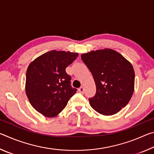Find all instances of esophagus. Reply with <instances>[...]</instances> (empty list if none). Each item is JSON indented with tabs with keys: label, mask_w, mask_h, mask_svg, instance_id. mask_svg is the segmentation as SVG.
Instances as JSON below:
<instances>
[{
	"label": "esophagus",
	"mask_w": 154,
	"mask_h": 154,
	"mask_svg": "<svg viewBox=\"0 0 154 154\" xmlns=\"http://www.w3.org/2000/svg\"><path fill=\"white\" fill-rule=\"evenodd\" d=\"M79 92L80 93H82V94H83V92H84V88H83V86H82V87H80V88H79Z\"/></svg>",
	"instance_id": "34e87169"
}]
</instances>
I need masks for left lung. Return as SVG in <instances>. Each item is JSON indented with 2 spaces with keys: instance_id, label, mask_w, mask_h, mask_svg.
<instances>
[{
  "instance_id": "8db88e82",
  "label": "left lung",
  "mask_w": 154,
  "mask_h": 154,
  "mask_svg": "<svg viewBox=\"0 0 154 154\" xmlns=\"http://www.w3.org/2000/svg\"><path fill=\"white\" fill-rule=\"evenodd\" d=\"M81 57L96 83V94L89 98L91 106L104 116L117 113L133 94L134 71L131 63L108 48L83 54Z\"/></svg>"
}]
</instances>
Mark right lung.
I'll list each match as a JSON object with an SVG mask.
<instances>
[{"mask_svg": "<svg viewBox=\"0 0 154 154\" xmlns=\"http://www.w3.org/2000/svg\"><path fill=\"white\" fill-rule=\"evenodd\" d=\"M77 53L52 50L38 57L28 67L26 94L34 108L47 118H54L66 106L76 93L66 68Z\"/></svg>", "mask_w": 154, "mask_h": 154, "instance_id": "1", "label": "right lung"}]
</instances>
